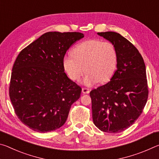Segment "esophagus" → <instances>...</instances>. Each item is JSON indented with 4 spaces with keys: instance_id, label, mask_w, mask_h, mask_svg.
<instances>
[{
    "instance_id": "1",
    "label": "esophagus",
    "mask_w": 159,
    "mask_h": 159,
    "mask_svg": "<svg viewBox=\"0 0 159 159\" xmlns=\"http://www.w3.org/2000/svg\"><path fill=\"white\" fill-rule=\"evenodd\" d=\"M82 93L83 94H88L90 93V90L88 88H82Z\"/></svg>"
}]
</instances>
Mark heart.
I'll use <instances>...</instances> for the list:
<instances>
[{
	"label": "heart",
	"mask_w": 159,
	"mask_h": 159,
	"mask_svg": "<svg viewBox=\"0 0 159 159\" xmlns=\"http://www.w3.org/2000/svg\"><path fill=\"white\" fill-rule=\"evenodd\" d=\"M117 64V52L111 42L90 39L78 44L72 55L63 58L64 69L73 80H79L85 70L87 72L83 84L92 86L98 82L108 81Z\"/></svg>",
	"instance_id": "obj_1"
}]
</instances>
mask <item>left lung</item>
Segmentation results:
<instances>
[{"label":"left lung","instance_id":"left-lung-1","mask_svg":"<svg viewBox=\"0 0 159 159\" xmlns=\"http://www.w3.org/2000/svg\"><path fill=\"white\" fill-rule=\"evenodd\" d=\"M98 34L114 44L117 64L110 81L90 93L93 123L105 133H120L133 124L147 103L145 64L138 50L120 34L113 31Z\"/></svg>","mask_w":159,"mask_h":159}]
</instances>
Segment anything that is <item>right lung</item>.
<instances>
[{
  "label": "right lung",
  "mask_w": 159,
  "mask_h": 159,
  "mask_svg": "<svg viewBox=\"0 0 159 159\" xmlns=\"http://www.w3.org/2000/svg\"><path fill=\"white\" fill-rule=\"evenodd\" d=\"M84 34L51 31L21 51L12 67L10 98L21 122L39 133L61 127L81 88L66 76L63 58Z\"/></svg>",
  "instance_id": "add662e5"
}]
</instances>
